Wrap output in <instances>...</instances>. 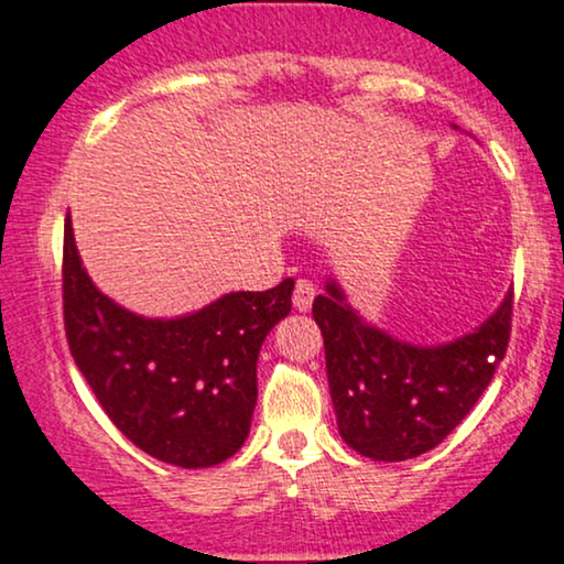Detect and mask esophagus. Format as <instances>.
Instances as JSON below:
<instances>
[{"mask_svg":"<svg viewBox=\"0 0 564 564\" xmlns=\"http://www.w3.org/2000/svg\"><path fill=\"white\" fill-rule=\"evenodd\" d=\"M314 297H316V284L311 280H297L295 282V290H293V305L297 311H311V305H314Z\"/></svg>","mask_w":564,"mask_h":564,"instance_id":"1","label":"esophagus"}]
</instances>
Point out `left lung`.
Wrapping results in <instances>:
<instances>
[{
    "instance_id": "8db88e82",
    "label": "left lung",
    "mask_w": 564,
    "mask_h": 564,
    "mask_svg": "<svg viewBox=\"0 0 564 564\" xmlns=\"http://www.w3.org/2000/svg\"><path fill=\"white\" fill-rule=\"evenodd\" d=\"M314 318L339 434L360 455L400 463L434 449L489 387L510 343L512 293L476 332L440 347L368 326L337 282L314 301Z\"/></svg>"
}]
</instances>
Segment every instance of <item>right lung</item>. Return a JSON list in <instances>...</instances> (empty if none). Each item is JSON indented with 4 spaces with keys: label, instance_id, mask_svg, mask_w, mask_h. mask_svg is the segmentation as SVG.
Returning a JSON list of instances; mask_svg holds the SVG:
<instances>
[{
    "label": "right lung",
    "instance_id": "right-lung-1",
    "mask_svg": "<svg viewBox=\"0 0 564 564\" xmlns=\"http://www.w3.org/2000/svg\"><path fill=\"white\" fill-rule=\"evenodd\" d=\"M293 280L229 293L180 318L130 314L96 290L69 217L62 308L69 352L104 413L135 447L177 468L219 465L248 440L261 343L293 308Z\"/></svg>",
    "mask_w": 564,
    "mask_h": 564
}]
</instances>
